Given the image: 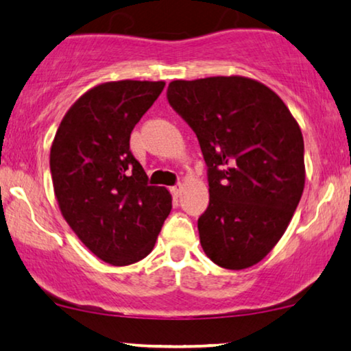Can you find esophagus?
Returning a JSON list of instances; mask_svg holds the SVG:
<instances>
[{"instance_id": "esophagus-1", "label": "esophagus", "mask_w": 351, "mask_h": 351, "mask_svg": "<svg viewBox=\"0 0 351 351\" xmlns=\"http://www.w3.org/2000/svg\"><path fill=\"white\" fill-rule=\"evenodd\" d=\"M171 193H172V196H174V198H179V196L182 195V190H184V186H182V184H177V185H174V186H171Z\"/></svg>"}]
</instances>
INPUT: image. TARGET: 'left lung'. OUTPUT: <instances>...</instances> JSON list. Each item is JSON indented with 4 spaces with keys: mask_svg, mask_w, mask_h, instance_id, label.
I'll return each instance as SVG.
<instances>
[{
    "mask_svg": "<svg viewBox=\"0 0 351 351\" xmlns=\"http://www.w3.org/2000/svg\"><path fill=\"white\" fill-rule=\"evenodd\" d=\"M166 95L208 166L203 251L228 270L256 265L280 241L304 191L299 124L270 88L244 76L177 80Z\"/></svg>",
    "mask_w": 351,
    "mask_h": 351,
    "instance_id": "obj_1",
    "label": "left lung"
}]
</instances>
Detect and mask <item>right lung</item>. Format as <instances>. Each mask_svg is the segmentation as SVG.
<instances>
[{"label":"right lung","instance_id":"add662e5","mask_svg":"<svg viewBox=\"0 0 351 351\" xmlns=\"http://www.w3.org/2000/svg\"><path fill=\"white\" fill-rule=\"evenodd\" d=\"M162 89V81L95 86L71 105L51 147L62 215L89 251L117 267L152 252L172 209L169 191L148 184L129 148L134 126Z\"/></svg>","mask_w":351,"mask_h":351}]
</instances>
